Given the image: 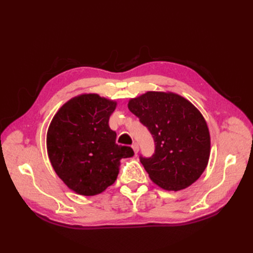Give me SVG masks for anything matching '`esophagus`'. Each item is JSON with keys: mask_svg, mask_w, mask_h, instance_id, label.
Returning a JSON list of instances; mask_svg holds the SVG:
<instances>
[{"mask_svg": "<svg viewBox=\"0 0 253 253\" xmlns=\"http://www.w3.org/2000/svg\"><path fill=\"white\" fill-rule=\"evenodd\" d=\"M132 148H133V151H134L135 154H137V153H138V151H139L138 144H137L136 142H134V143H133V145H132Z\"/></svg>", "mask_w": 253, "mask_h": 253, "instance_id": "esophagus-1", "label": "esophagus"}]
</instances>
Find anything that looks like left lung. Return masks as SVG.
<instances>
[{
    "label": "left lung",
    "instance_id": "left-lung-1",
    "mask_svg": "<svg viewBox=\"0 0 253 253\" xmlns=\"http://www.w3.org/2000/svg\"><path fill=\"white\" fill-rule=\"evenodd\" d=\"M127 108L149 128L155 154L141 164L151 180L167 191L194 183L208 166V125L196 106L172 91H147L128 100Z\"/></svg>",
    "mask_w": 253,
    "mask_h": 253
}]
</instances>
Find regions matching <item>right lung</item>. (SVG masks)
<instances>
[{
    "mask_svg": "<svg viewBox=\"0 0 253 253\" xmlns=\"http://www.w3.org/2000/svg\"><path fill=\"white\" fill-rule=\"evenodd\" d=\"M117 101L81 94L64 103L46 135L49 162L65 185L84 196L100 194L116 181L120 160L132 157L129 147L116 144L109 119Z\"/></svg>",
    "mask_w": 253,
    "mask_h": 253,
    "instance_id": "1",
    "label": "right lung"
}]
</instances>
